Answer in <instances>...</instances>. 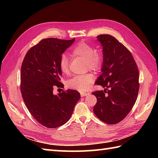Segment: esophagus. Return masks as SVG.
I'll return each mask as SVG.
<instances>
[{
	"label": "esophagus",
	"mask_w": 158,
	"mask_h": 158,
	"mask_svg": "<svg viewBox=\"0 0 158 158\" xmlns=\"http://www.w3.org/2000/svg\"><path fill=\"white\" fill-rule=\"evenodd\" d=\"M88 94L86 93V92H81V97H83V96H88Z\"/></svg>",
	"instance_id": "esophagus-1"
}]
</instances>
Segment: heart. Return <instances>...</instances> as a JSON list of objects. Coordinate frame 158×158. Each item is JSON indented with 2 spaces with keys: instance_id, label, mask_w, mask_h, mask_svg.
I'll list each match as a JSON object with an SVG mask.
<instances>
[{
  "instance_id": "b5f03b06",
  "label": "heart",
  "mask_w": 158,
  "mask_h": 158,
  "mask_svg": "<svg viewBox=\"0 0 158 158\" xmlns=\"http://www.w3.org/2000/svg\"><path fill=\"white\" fill-rule=\"evenodd\" d=\"M71 55L73 57L79 58L85 60L87 69L98 70L101 68L102 64V53L96 51L94 47L85 42H79L71 50ZM59 67L62 74L68 75L70 73L69 61L64 54L60 56L59 60ZM94 81V76L92 74H85L83 75H77L69 79L67 85L70 88L84 92L88 89Z\"/></svg>"
}]
</instances>
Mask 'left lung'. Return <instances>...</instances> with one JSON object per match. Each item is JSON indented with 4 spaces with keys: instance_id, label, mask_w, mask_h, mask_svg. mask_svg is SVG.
Instances as JSON below:
<instances>
[{
    "instance_id": "8db88e82",
    "label": "left lung",
    "mask_w": 158,
    "mask_h": 158,
    "mask_svg": "<svg viewBox=\"0 0 158 158\" xmlns=\"http://www.w3.org/2000/svg\"><path fill=\"white\" fill-rule=\"evenodd\" d=\"M97 40L102 46L103 62L95 84L105 89L92 93L97 98L93 110L103 122L115 124L125 118L136 102L139 69L132 53L113 36L101 35Z\"/></svg>"
}]
</instances>
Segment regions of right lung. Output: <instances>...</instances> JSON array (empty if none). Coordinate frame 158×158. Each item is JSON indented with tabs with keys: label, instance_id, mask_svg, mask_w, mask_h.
<instances>
[{
	"label": "right lung",
	"instance_id": "add662e5",
	"mask_svg": "<svg viewBox=\"0 0 158 158\" xmlns=\"http://www.w3.org/2000/svg\"><path fill=\"white\" fill-rule=\"evenodd\" d=\"M75 40L43 39L28 50L23 60L20 75L23 100L36 122L48 128L68 122L81 98L74 89L53 93L56 88H63L59 60Z\"/></svg>",
	"mask_w": 158,
	"mask_h": 158
}]
</instances>
